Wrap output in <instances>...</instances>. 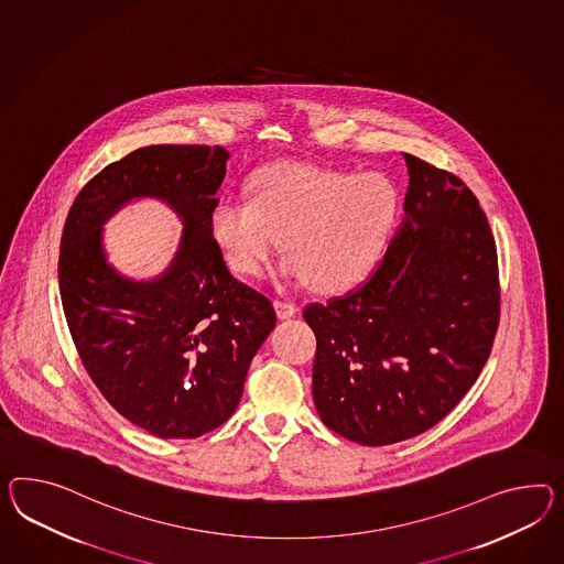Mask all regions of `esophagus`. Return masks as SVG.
<instances>
[{"mask_svg":"<svg viewBox=\"0 0 564 564\" xmlns=\"http://www.w3.org/2000/svg\"><path fill=\"white\" fill-rule=\"evenodd\" d=\"M275 315L278 318H290L294 317L299 313V306L289 301H274Z\"/></svg>","mask_w":564,"mask_h":564,"instance_id":"obj_1","label":"esophagus"}]
</instances>
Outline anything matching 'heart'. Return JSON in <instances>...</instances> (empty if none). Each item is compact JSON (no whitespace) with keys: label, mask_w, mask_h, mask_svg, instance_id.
<instances>
[{"label":"heart","mask_w":564,"mask_h":564,"mask_svg":"<svg viewBox=\"0 0 564 564\" xmlns=\"http://www.w3.org/2000/svg\"><path fill=\"white\" fill-rule=\"evenodd\" d=\"M401 215L403 194L389 175L274 163L253 174L249 198L218 200L210 232L237 274H260L284 237V274L339 292L375 272Z\"/></svg>","instance_id":"b5f03b06"}]
</instances>
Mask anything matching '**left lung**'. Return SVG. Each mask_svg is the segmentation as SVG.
Here are the masks:
<instances>
[{
    "label": "left lung",
    "mask_w": 564,
    "mask_h": 564,
    "mask_svg": "<svg viewBox=\"0 0 564 564\" xmlns=\"http://www.w3.org/2000/svg\"><path fill=\"white\" fill-rule=\"evenodd\" d=\"M404 217L358 289L304 306L317 337L313 399L335 434L389 446L460 403L499 327L497 247L460 177L404 153Z\"/></svg>",
    "instance_id": "obj_1"
}]
</instances>
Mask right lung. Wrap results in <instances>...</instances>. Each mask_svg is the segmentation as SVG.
<instances>
[{"instance_id":"1","label":"right lung","mask_w":564,"mask_h":564,"mask_svg":"<svg viewBox=\"0 0 564 564\" xmlns=\"http://www.w3.org/2000/svg\"><path fill=\"white\" fill-rule=\"evenodd\" d=\"M223 147L151 145L106 165L73 200L58 292L89 378L122 417L163 440H189L231 417L247 370L274 329V306L229 272L210 232L225 180ZM170 203L187 227L158 281L116 275L100 225L132 197Z\"/></svg>"}]
</instances>
